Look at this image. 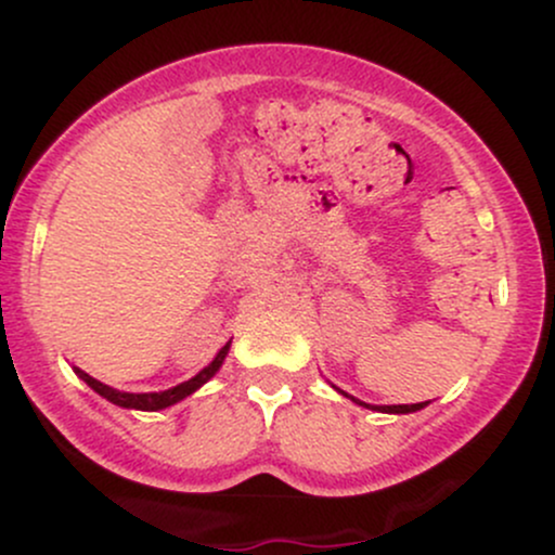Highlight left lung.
<instances>
[{
  "instance_id": "8db88e82",
  "label": "left lung",
  "mask_w": 555,
  "mask_h": 555,
  "mask_svg": "<svg viewBox=\"0 0 555 555\" xmlns=\"http://www.w3.org/2000/svg\"><path fill=\"white\" fill-rule=\"evenodd\" d=\"M344 397H347V393H344ZM352 401H358L360 406H371V404H365V401H360V399H354V397H349ZM428 404V401H420V404H391V406H371V410H378V412H393V415H406V412H415V410H423V406Z\"/></svg>"
}]
</instances>
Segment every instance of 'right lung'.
<instances>
[{
  "mask_svg": "<svg viewBox=\"0 0 555 555\" xmlns=\"http://www.w3.org/2000/svg\"><path fill=\"white\" fill-rule=\"evenodd\" d=\"M227 352H229V341L224 344V347L219 349V354H216L211 365L203 367V371L197 373L195 378L184 380V384L175 386V388H169V391H158V393H127V391H117V388H112V386L101 384V380L91 378V375H88V373H82V371H75V373H78L80 378L86 380V384L91 386L95 393H101V397H104V399H109L112 404L127 406V410H145V412H156V410H164V406L177 404V401H180V399L190 397V393H193L195 388H201L203 384H206V380L211 378V375L221 367V362H224Z\"/></svg>",
  "mask_w": 555,
  "mask_h": 555,
  "instance_id": "add662e5",
  "label": "right lung"
}]
</instances>
